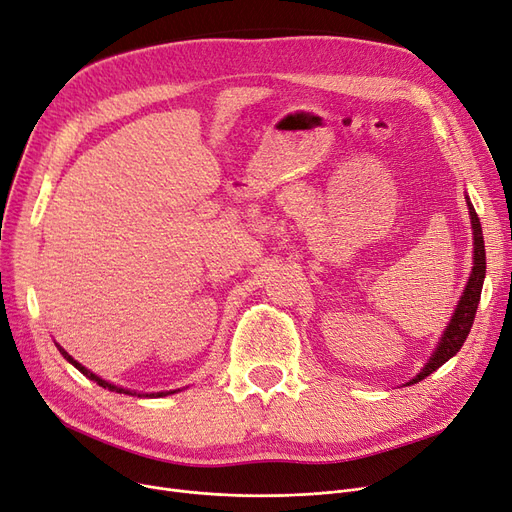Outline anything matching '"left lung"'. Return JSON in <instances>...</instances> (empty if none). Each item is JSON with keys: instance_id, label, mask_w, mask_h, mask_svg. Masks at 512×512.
I'll return each instance as SVG.
<instances>
[{"instance_id": "obj_1", "label": "left lung", "mask_w": 512, "mask_h": 512, "mask_svg": "<svg viewBox=\"0 0 512 512\" xmlns=\"http://www.w3.org/2000/svg\"><path fill=\"white\" fill-rule=\"evenodd\" d=\"M466 204H468L470 223H472V240H475V257H472L475 261H472V272L468 278V285L458 301V308H456V312H453L447 329L443 331L439 346L434 348L424 369L415 375L413 380H409L407 386L426 380L432 371H437L441 365H445L449 361L451 356H456L466 342L472 323H475V314L479 308L481 289H483V280H485V242H483V230H481L479 215L475 211V206L470 204L468 196H466Z\"/></svg>"}]
</instances>
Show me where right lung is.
Returning a JSON list of instances; mask_svg holds the SVG:
<instances>
[{"label":"right lung","mask_w":512,"mask_h":512,"mask_svg":"<svg viewBox=\"0 0 512 512\" xmlns=\"http://www.w3.org/2000/svg\"><path fill=\"white\" fill-rule=\"evenodd\" d=\"M56 348H59L61 350V354L67 358V361L75 367V369H78V371H82L86 377H90V380L92 382H97L99 386H103V388H107V390H111V392H124V394H132V396H166V394H175L177 390H170V392H156V394H141V392H132V390H126V388H120V386H113V384H109V382H105V380H101V377L99 375H94V373H90L86 367H82L78 361H73V358L59 346V344H56Z\"/></svg>","instance_id":"1"}]
</instances>
